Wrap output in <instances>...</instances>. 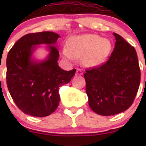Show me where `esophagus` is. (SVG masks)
Listing matches in <instances>:
<instances>
[{
  "label": "esophagus",
  "mask_w": 146,
  "mask_h": 146,
  "mask_svg": "<svg viewBox=\"0 0 146 146\" xmlns=\"http://www.w3.org/2000/svg\"><path fill=\"white\" fill-rule=\"evenodd\" d=\"M82 73H82L81 69L77 68V70H76V75H80L81 76V75H82Z\"/></svg>",
  "instance_id": "obj_1"
}]
</instances>
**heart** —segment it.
<instances>
[{
    "label": "heart",
    "mask_w": 146,
    "mask_h": 146,
    "mask_svg": "<svg viewBox=\"0 0 146 146\" xmlns=\"http://www.w3.org/2000/svg\"><path fill=\"white\" fill-rule=\"evenodd\" d=\"M68 47L62 50L65 58L74 61L82 57L87 66H96L105 61L111 49V42L107 38L93 34L73 36L68 42Z\"/></svg>",
    "instance_id": "heart-1"
}]
</instances>
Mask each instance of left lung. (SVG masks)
<instances>
[{
	"instance_id": "left-lung-1",
	"label": "left lung",
	"mask_w": 146,
	"mask_h": 146,
	"mask_svg": "<svg viewBox=\"0 0 146 146\" xmlns=\"http://www.w3.org/2000/svg\"><path fill=\"white\" fill-rule=\"evenodd\" d=\"M115 46L106 63L86 70V93L91 110L102 116L126 111L133 104L141 82L134 47L113 33Z\"/></svg>"
}]
</instances>
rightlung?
I'll return each mask as SVG.
<instances>
[{
  "label": "right lung",
  "mask_w": 146,
  "mask_h": 146,
  "mask_svg": "<svg viewBox=\"0 0 146 146\" xmlns=\"http://www.w3.org/2000/svg\"><path fill=\"white\" fill-rule=\"evenodd\" d=\"M60 37L53 32L30 33L22 36L11 48L6 60V82L13 101L25 114L44 117L52 114L60 101L59 87L68 83L76 69L66 71L58 66L56 43ZM46 44L47 58H32L36 45Z\"/></svg>",
  "instance_id": "add662e5"
}]
</instances>
